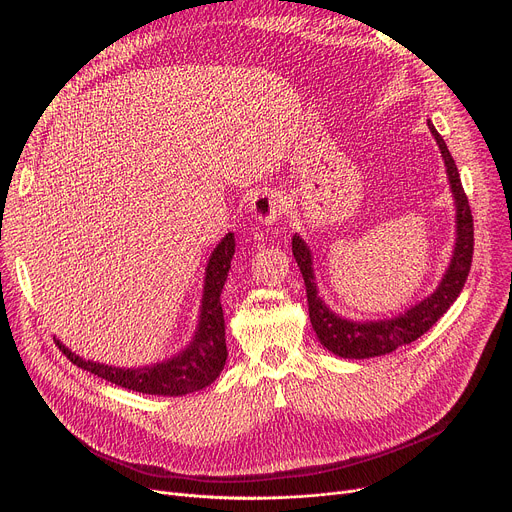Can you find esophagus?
<instances>
[{"mask_svg": "<svg viewBox=\"0 0 512 512\" xmlns=\"http://www.w3.org/2000/svg\"><path fill=\"white\" fill-rule=\"evenodd\" d=\"M287 209V203L283 196L279 192H274L270 188H264L260 190L254 201L250 205V211H252V217L258 221V223H264V225H272L274 221H277Z\"/></svg>", "mask_w": 512, "mask_h": 512, "instance_id": "obj_1", "label": "esophagus"}]
</instances>
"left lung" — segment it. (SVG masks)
I'll list each match as a JSON object with an SVG mask.
<instances>
[{
  "label": "left lung",
  "instance_id": "8db88e82",
  "mask_svg": "<svg viewBox=\"0 0 512 512\" xmlns=\"http://www.w3.org/2000/svg\"><path fill=\"white\" fill-rule=\"evenodd\" d=\"M428 129L435 137L449 180V188L455 203V246L451 254V262L443 274L441 283L428 297L410 305L404 313L396 318L383 320H350L338 316L332 311L326 301L318 293L316 274H313V256L305 240L299 233L293 235V256L303 274L305 289H307V305H309V320L313 330H316L322 346L336 357L342 359H371L381 357L387 352L414 342L424 332L439 322L443 313L453 305L459 297L471 266V256H474V219H471V209L467 196L461 186V178L457 166L447 149V143L428 121Z\"/></svg>",
  "mask_w": 512,
  "mask_h": 512
}]
</instances>
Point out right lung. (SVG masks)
Wrapping results in <instances>:
<instances>
[{"mask_svg": "<svg viewBox=\"0 0 512 512\" xmlns=\"http://www.w3.org/2000/svg\"><path fill=\"white\" fill-rule=\"evenodd\" d=\"M235 254V238L229 231L225 238L211 252L205 268V285L199 311V324L192 334V340L178 355L168 361L153 363L137 369L112 367L104 363L86 361L75 355L61 340L55 338L63 355L80 369L90 371L114 385L133 389L149 396H186L211 385L225 367L227 346H225V320L221 307V291L231 268Z\"/></svg>", "mask_w": 512, "mask_h": 512, "instance_id": "1", "label": "right lung"}]
</instances>
